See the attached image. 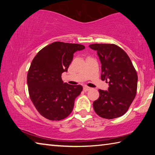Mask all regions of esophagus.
Here are the masks:
<instances>
[{
	"label": "esophagus",
	"mask_w": 155,
	"mask_h": 155,
	"mask_svg": "<svg viewBox=\"0 0 155 155\" xmlns=\"http://www.w3.org/2000/svg\"><path fill=\"white\" fill-rule=\"evenodd\" d=\"M91 89V87H87V86H85V87H83V90L85 91H87L90 90Z\"/></svg>",
	"instance_id": "obj_1"
}]
</instances>
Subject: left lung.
Returning a JSON list of instances; mask_svg holds the SVG:
<instances>
[{
  "label": "left lung",
  "mask_w": 155,
  "mask_h": 155,
  "mask_svg": "<svg viewBox=\"0 0 155 155\" xmlns=\"http://www.w3.org/2000/svg\"><path fill=\"white\" fill-rule=\"evenodd\" d=\"M101 63V79L109 81L108 91L99 90V98L93 103L99 116L114 119L128 111L136 96L137 74L124 50L114 44H93Z\"/></svg>",
  "instance_id": "8db88e82"
}]
</instances>
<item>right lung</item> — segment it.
<instances>
[{
	"instance_id": "1",
	"label": "right lung",
	"mask_w": 155,
	"mask_h": 155,
	"mask_svg": "<svg viewBox=\"0 0 155 155\" xmlns=\"http://www.w3.org/2000/svg\"><path fill=\"white\" fill-rule=\"evenodd\" d=\"M85 48L78 44L55 41L46 46L34 57L27 74L30 98L38 111L50 120H61L73 110L74 101L83 87L64 83L74 52Z\"/></svg>"
}]
</instances>
